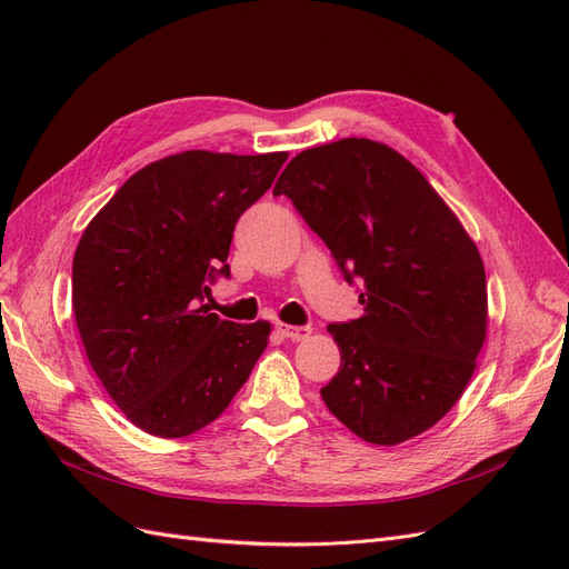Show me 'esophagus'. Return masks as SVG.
<instances>
[{
  "mask_svg": "<svg viewBox=\"0 0 569 569\" xmlns=\"http://www.w3.org/2000/svg\"><path fill=\"white\" fill-rule=\"evenodd\" d=\"M274 330H278L282 337H287V339H291V341H301V339H306L308 335H311V327H308V325L295 327V325H282V322H278V325H274Z\"/></svg>",
  "mask_w": 569,
  "mask_h": 569,
  "instance_id": "obj_1",
  "label": "esophagus"
}]
</instances>
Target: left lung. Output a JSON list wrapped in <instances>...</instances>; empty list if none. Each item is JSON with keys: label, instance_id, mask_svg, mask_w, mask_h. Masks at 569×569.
<instances>
[{"label": "left lung", "instance_id": "8db88e82", "mask_svg": "<svg viewBox=\"0 0 569 569\" xmlns=\"http://www.w3.org/2000/svg\"><path fill=\"white\" fill-rule=\"evenodd\" d=\"M272 194L297 206L363 316L327 325L341 366L320 389L353 435L393 446L437 425L475 372L487 335L481 256L420 170L349 137L289 161Z\"/></svg>", "mask_w": 569, "mask_h": 569}]
</instances>
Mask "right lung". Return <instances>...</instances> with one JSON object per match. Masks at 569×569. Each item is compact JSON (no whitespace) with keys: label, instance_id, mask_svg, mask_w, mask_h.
<instances>
[{"label":"right lung","instance_id":"right-lung-1","mask_svg":"<svg viewBox=\"0 0 569 569\" xmlns=\"http://www.w3.org/2000/svg\"><path fill=\"white\" fill-rule=\"evenodd\" d=\"M287 153L184 151L149 163L82 232L73 313L90 366L126 418L178 439L230 406L268 347L270 325L222 320L203 303L239 216Z\"/></svg>","mask_w":569,"mask_h":569}]
</instances>
